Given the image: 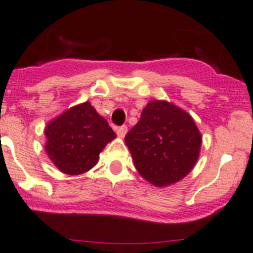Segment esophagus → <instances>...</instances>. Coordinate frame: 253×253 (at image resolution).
Masks as SVG:
<instances>
[{
	"instance_id": "esophagus-1",
	"label": "esophagus",
	"mask_w": 253,
	"mask_h": 253,
	"mask_svg": "<svg viewBox=\"0 0 253 253\" xmlns=\"http://www.w3.org/2000/svg\"><path fill=\"white\" fill-rule=\"evenodd\" d=\"M116 132H117V136H119L120 138H124V137L126 136V133H127V126L119 127V128L116 129Z\"/></svg>"
}]
</instances>
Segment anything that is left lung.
<instances>
[{
	"label": "left lung",
	"instance_id": "1",
	"mask_svg": "<svg viewBox=\"0 0 253 253\" xmlns=\"http://www.w3.org/2000/svg\"><path fill=\"white\" fill-rule=\"evenodd\" d=\"M125 142L138 173L151 184L166 186L194 168L202 134L188 112L168 101L153 100L144 107Z\"/></svg>",
	"mask_w": 253,
	"mask_h": 253
}]
</instances>
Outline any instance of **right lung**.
<instances>
[{
	"instance_id": "1",
	"label": "right lung",
	"mask_w": 253,
	"mask_h": 253,
	"mask_svg": "<svg viewBox=\"0 0 253 253\" xmlns=\"http://www.w3.org/2000/svg\"><path fill=\"white\" fill-rule=\"evenodd\" d=\"M45 152L60 171L78 175L90 170L116 137L89 101L77 105L46 125Z\"/></svg>"
}]
</instances>
